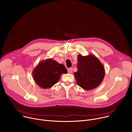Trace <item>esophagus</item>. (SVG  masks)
<instances>
[{
    "mask_svg": "<svg viewBox=\"0 0 132 132\" xmlns=\"http://www.w3.org/2000/svg\"><path fill=\"white\" fill-rule=\"evenodd\" d=\"M67 71H68V72L69 73H72V69L71 68H69L67 69Z\"/></svg>",
    "mask_w": 132,
    "mask_h": 132,
    "instance_id": "1",
    "label": "esophagus"
}]
</instances>
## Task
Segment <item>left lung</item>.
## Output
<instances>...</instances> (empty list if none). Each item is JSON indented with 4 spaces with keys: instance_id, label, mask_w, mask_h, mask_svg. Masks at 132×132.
Here are the masks:
<instances>
[{
    "instance_id": "1",
    "label": "left lung",
    "mask_w": 132,
    "mask_h": 132,
    "mask_svg": "<svg viewBox=\"0 0 132 132\" xmlns=\"http://www.w3.org/2000/svg\"><path fill=\"white\" fill-rule=\"evenodd\" d=\"M77 71L74 73L77 85L86 90L97 88L105 76L104 66L93 54L87 56L78 55Z\"/></svg>"
}]
</instances>
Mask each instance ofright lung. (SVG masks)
Masks as SVG:
<instances>
[{"label": "right lung", "mask_w": 132, "mask_h": 132, "mask_svg": "<svg viewBox=\"0 0 132 132\" xmlns=\"http://www.w3.org/2000/svg\"><path fill=\"white\" fill-rule=\"evenodd\" d=\"M67 72L64 65L52 59H48L40 62L34 68L32 76L34 81L39 87L48 89L59 82L63 73Z\"/></svg>", "instance_id": "obj_1"}]
</instances>
